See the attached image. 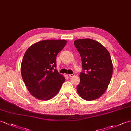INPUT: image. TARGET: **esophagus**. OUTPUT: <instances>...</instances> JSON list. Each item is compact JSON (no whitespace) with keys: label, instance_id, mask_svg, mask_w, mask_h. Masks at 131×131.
<instances>
[{"label":"esophagus","instance_id":"obj_1","mask_svg":"<svg viewBox=\"0 0 131 131\" xmlns=\"http://www.w3.org/2000/svg\"><path fill=\"white\" fill-rule=\"evenodd\" d=\"M75 75V73H73V74H69V77H72L74 76Z\"/></svg>","mask_w":131,"mask_h":131}]
</instances>
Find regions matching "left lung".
Here are the masks:
<instances>
[{"label":"left lung","mask_w":131,"mask_h":131,"mask_svg":"<svg viewBox=\"0 0 131 131\" xmlns=\"http://www.w3.org/2000/svg\"><path fill=\"white\" fill-rule=\"evenodd\" d=\"M81 57L82 71L77 87L79 96L85 100L99 98L106 90L113 74V64L109 52L98 41L91 39L74 41Z\"/></svg>","instance_id":"obj_1"}]
</instances>
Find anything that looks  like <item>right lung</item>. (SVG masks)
Here are the masks:
<instances>
[{"label": "right lung", "instance_id": "1", "mask_svg": "<svg viewBox=\"0 0 131 131\" xmlns=\"http://www.w3.org/2000/svg\"><path fill=\"white\" fill-rule=\"evenodd\" d=\"M66 44L65 40H44L30 46L25 53L22 77L30 93L37 99H51L65 81L55 68L57 55Z\"/></svg>", "mask_w": 131, "mask_h": 131}]
</instances>
